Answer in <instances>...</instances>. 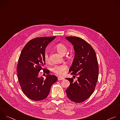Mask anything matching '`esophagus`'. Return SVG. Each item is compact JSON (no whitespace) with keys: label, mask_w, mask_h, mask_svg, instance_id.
I'll return each mask as SVG.
<instances>
[{"label":"esophagus","mask_w":120,"mask_h":120,"mask_svg":"<svg viewBox=\"0 0 120 120\" xmlns=\"http://www.w3.org/2000/svg\"><path fill=\"white\" fill-rule=\"evenodd\" d=\"M64 80V78H62V77H58V80L59 81H60V80Z\"/></svg>","instance_id":"esophagus-1"}]
</instances>
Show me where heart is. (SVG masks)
<instances>
[{"mask_svg": "<svg viewBox=\"0 0 120 120\" xmlns=\"http://www.w3.org/2000/svg\"><path fill=\"white\" fill-rule=\"evenodd\" d=\"M56 49L57 52L62 54L64 55L67 51V46L64 44L59 43L57 44L56 46ZM44 59L45 62H47L49 61V57L47 52H45L44 55ZM67 69V66L65 64H62L59 65H56L52 68V71L56 74L59 76H62L64 75L66 70Z\"/></svg>", "mask_w": 120, "mask_h": 120, "instance_id": "obj_1", "label": "heart"}]
</instances>
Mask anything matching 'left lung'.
Here are the masks:
<instances>
[{"mask_svg":"<svg viewBox=\"0 0 120 120\" xmlns=\"http://www.w3.org/2000/svg\"><path fill=\"white\" fill-rule=\"evenodd\" d=\"M65 38L73 45L75 52L69 71L71 75H78L75 82L73 78H65L70 83L66 93L70 100L79 103L89 98L94 90L99 74L97 59L93 48L83 39L76 37Z\"/></svg>","mask_w":120,"mask_h":120,"instance_id":"obj_1","label":"left lung"}]
</instances>
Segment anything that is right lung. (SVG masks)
<instances>
[{"instance_id": "obj_1", "label": "right lung", "mask_w": 120, "mask_h": 120, "mask_svg": "<svg viewBox=\"0 0 120 120\" xmlns=\"http://www.w3.org/2000/svg\"><path fill=\"white\" fill-rule=\"evenodd\" d=\"M56 37L37 38L29 41L22 49L17 65L18 77L24 94L34 101H40L48 95L52 85L57 81L50 71L43 69L47 45ZM43 69L47 75L44 79L38 74Z\"/></svg>"}]
</instances>
